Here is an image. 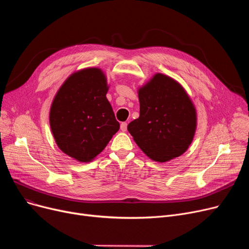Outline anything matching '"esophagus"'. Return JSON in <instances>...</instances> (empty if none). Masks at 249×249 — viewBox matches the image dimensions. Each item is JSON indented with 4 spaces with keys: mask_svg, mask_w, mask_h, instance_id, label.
Masks as SVG:
<instances>
[{
    "mask_svg": "<svg viewBox=\"0 0 249 249\" xmlns=\"http://www.w3.org/2000/svg\"><path fill=\"white\" fill-rule=\"evenodd\" d=\"M120 129L122 130L123 132H125L126 130H127V123H126V122H123V123H121V125H120Z\"/></svg>",
    "mask_w": 249,
    "mask_h": 249,
    "instance_id": "34e87169",
    "label": "esophagus"
}]
</instances>
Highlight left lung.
<instances>
[{
  "label": "left lung",
  "mask_w": 249,
  "mask_h": 249,
  "mask_svg": "<svg viewBox=\"0 0 249 249\" xmlns=\"http://www.w3.org/2000/svg\"><path fill=\"white\" fill-rule=\"evenodd\" d=\"M140 115L128 131L148 158L166 162L184 154L197 130V109L175 78L156 72L137 89Z\"/></svg>",
  "instance_id": "1"
}]
</instances>
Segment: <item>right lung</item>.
<instances>
[{
  "label": "right lung",
  "mask_w": 249,
  "mask_h": 249,
  "mask_svg": "<svg viewBox=\"0 0 249 249\" xmlns=\"http://www.w3.org/2000/svg\"><path fill=\"white\" fill-rule=\"evenodd\" d=\"M100 68L72 72L52 100L49 124L58 148L80 162H90L119 130Z\"/></svg>",
  "instance_id": "add662e5"
}]
</instances>
